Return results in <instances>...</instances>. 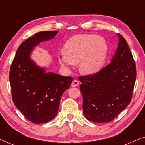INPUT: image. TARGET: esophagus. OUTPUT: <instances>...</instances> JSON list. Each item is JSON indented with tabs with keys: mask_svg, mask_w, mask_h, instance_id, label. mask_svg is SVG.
Returning a JSON list of instances; mask_svg holds the SVG:
<instances>
[{
	"mask_svg": "<svg viewBox=\"0 0 145 145\" xmlns=\"http://www.w3.org/2000/svg\"><path fill=\"white\" fill-rule=\"evenodd\" d=\"M79 85V82L77 80H74L71 83V86L72 87H75V86H78Z\"/></svg>",
	"mask_w": 145,
	"mask_h": 145,
	"instance_id": "1",
	"label": "esophagus"
}]
</instances>
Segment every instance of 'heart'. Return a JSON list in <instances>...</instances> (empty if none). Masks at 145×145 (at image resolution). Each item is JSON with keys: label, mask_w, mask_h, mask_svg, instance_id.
<instances>
[{"label": "heart", "mask_w": 145, "mask_h": 145, "mask_svg": "<svg viewBox=\"0 0 145 145\" xmlns=\"http://www.w3.org/2000/svg\"><path fill=\"white\" fill-rule=\"evenodd\" d=\"M63 50L64 52L58 55L61 66L71 68L79 61L81 72L90 74L102 68L108 55L109 47L104 37L95 34H82L68 39Z\"/></svg>", "instance_id": "obj_1"}]
</instances>
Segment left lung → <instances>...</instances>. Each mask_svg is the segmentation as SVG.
<instances>
[{
    "instance_id": "1",
    "label": "left lung",
    "mask_w": 145,
    "mask_h": 145,
    "mask_svg": "<svg viewBox=\"0 0 145 145\" xmlns=\"http://www.w3.org/2000/svg\"><path fill=\"white\" fill-rule=\"evenodd\" d=\"M109 64L94 74L79 76L83 113L89 121L110 122L129 104L136 80V66L122 35Z\"/></svg>"
}]
</instances>
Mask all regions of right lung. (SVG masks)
<instances>
[{
  "label": "right lung",
  "instance_id": "add662e5",
  "mask_svg": "<svg viewBox=\"0 0 145 145\" xmlns=\"http://www.w3.org/2000/svg\"><path fill=\"white\" fill-rule=\"evenodd\" d=\"M58 31H40L21 43L10 70V83L14 104L29 121L45 123L58 113L63 93L73 78L46 72L30 59L31 51L39 43L49 41Z\"/></svg>",
  "mask_w": 145,
  "mask_h": 145
}]
</instances>
